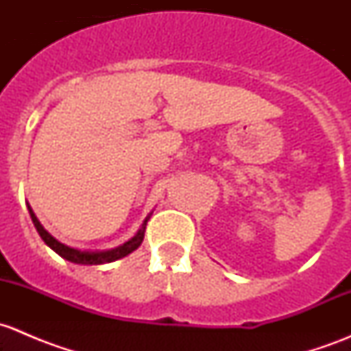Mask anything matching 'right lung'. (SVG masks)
<instances>
[{
  "label": "right lung",
  "instance_id": "obj_1",
  "mask_svg": "<svg viewBox=\"0 0 351 351\" xmlns=\"http://www.w3.org/2000/svg\"><path fill=\"white\" fill-rule=\"evenodd\" d=\"M28 212H30V217H32V222H34L35 229H37V232L40 234V238L44 239V243L47 244L51 250H54L56 253L59 254V256H62L64 260L67 261H73V263H77V265H101V263H110V261H115V260H120V258L127 256L129 253H132L134 250H137V247L141 246V243H143L144 239V232H146V224L147 221H149L151 214L147 215L146 221L143 222V226H141V229L137 231V234L134 236L130 241L123 243L122 246L119 247H113V250H108V251H80V250H74V247H69L66 246V244L59 243L58 239L52 238L51 234H49L47 231H45L44 228H42V224L38 222V219L35 217L34 210L30 208V205H28Z\"/></svg>",
  "mask_w": 351,
  "mask_h": 351
}]
</instances>
